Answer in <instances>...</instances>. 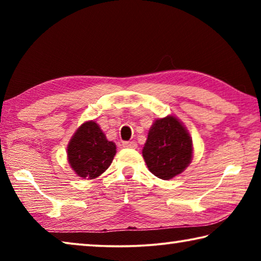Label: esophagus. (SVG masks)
Returning <instances> with one entry per match:
<instances>
[{"label": "esophagus", "mask_w": 261, "mask_h": 261, "mask_svg": "<svg viewBox=\"0 0 261 261\" xmlns=\"http://www.w3.org/2000/svg\"><path fill=\"white\" fill-rule=\"evenodd\" d=\"M123 147L136 148L137 147V143H136V141H123Z\"/></svg>", "instance_id": "obj_1"}]
</instances>
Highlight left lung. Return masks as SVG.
I'll return each instance as SVG.
<instances>
[{
  "mask_svg": "<svg viewBox=\"0 0 261 261\" xmlns=\"http://www.w3.org/2000/svg\"><path fill=\"white\" fill-rule=\"evenodd\" d=\"M143 156L153 175L161 179L173 178L191 162V137L176 117L160 118L149 129Z\"/></svg>",
  "mask_w": 261,
  "mask_h": 261,
  "instance_id": "obj_1",
  "label": "left lung"
}]
</instances>
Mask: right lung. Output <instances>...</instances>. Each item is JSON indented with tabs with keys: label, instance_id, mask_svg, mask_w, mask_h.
<instances>
[{
	"label": "right lung",
	"instance_id": "right-lung-1",
	"mask_svg": "<svg viewBox=\"0 0 261 261\" xmlns=\"http://www.w3.org/2000/svg\"><path fill=\"white\" fill-rule=\"evenodd\" d=\"M116 146L94 121L84 123L68 145V159L79 177L93 179L112 163Z\"/></svg>",
	"mask_w": 261,
	"mask_h": 261
}]
</instances>
